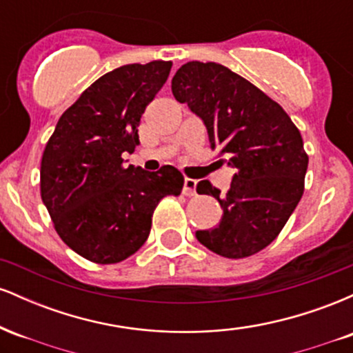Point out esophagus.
Returning <instances> with one entry per match:
<instances>
[{"instance_id": "34e87169", "label": "esophagus", "mask_w": 353, "mask_h": 353, "mask_svg": "<svg viewBox=\"0 0 353 353\" xmlns=\"http://www.w3.org/2000/svg\"><path fill=\"white\" fill-rule=\"evenodd\" d=\"M196 185H197V181L196 179H190V177H185V179H184V188H182V192H184V196H188V197L196 196Z\"/></svg>"}]
</instances>
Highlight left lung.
Segmentation results:
<instances>
[{
    "label": "left lung",
    "mask_w": 353,
    "mask_h": 353,
    "mask_svg": "<svg viewBox=\"0 0 353 353\" xmlns=\"http://www.w3.org/2000/svg\"><path fill=\"white\" fill-rule=\"evenodd\" d=\"M172 94L204 121L221 163L236 169L230 189L209 181L197 192L219 201L217 228L197 230L209 250L228 259L257 254L279 236L303 194L309 156L289 114L252 83L217 63L190 61L172 78Z\"/></svg>",
    "instance_id": "1"
}]
</instances>
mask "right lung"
<instances>
[{
    "instance_id": "right-lung-1",
    "label": "right lung",
    "mask_w": 353,
    "mask_h": 353,
    "mask_svg": "<svg viewBox=\"0 0 353 353\" xmlns=\"http://www.w3.org/2000/svg\"><path fill=\"white\" fill-rule=\"evenodd\" d=\"M171 61L125 64L89 86L59 117L41 159V199L56 232L76 254L116 264L141 249L152 214L179 196L184 176L172 165L149 172L125 165L139 144L145 106L168 81Z\"/></svg>"
}]
</instances>
